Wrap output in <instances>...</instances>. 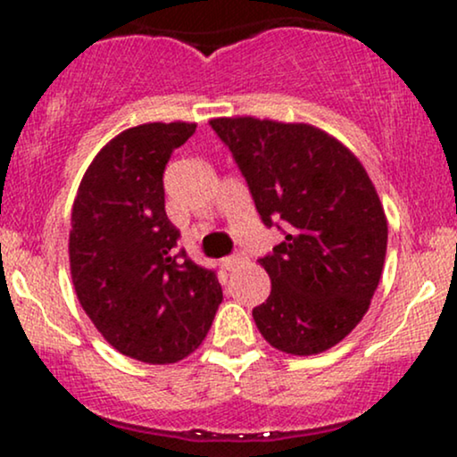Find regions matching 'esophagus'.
Listing matches in <instances>:
<instances>
[{"mask_svg": "<svg viewBox=\"0 0 457 457\" xmlns=\"http://www.w3.org/2000/svg\"><path fill=\"white\" fill-rule=\"evenodd\" d=\"M245 262H246V255L245 253H234L232 258L225 260V269L234 270V269H238V266H243Z\"/></svg>", "mask_w": 457, "mask_h": 457, "instance_id": "obj_1", "label": "esophagus"}]
</instances>
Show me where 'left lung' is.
Masks as SVG:
<instances>
[{
    "instance_id": "8db88e82",
    "label": "left lung",
    "mask_w": 457,
    "mask_h": 457,
    "mask_svg": "<svg viewBox=\"0 0 457 457\" xmlns=\"http://www.w3.org/2000/svg\"><path fill=\"white\" fill-rule=\"evenodd\" d=\"M211 127L262 221L286 232L258 260L272 286L253 309L255 327L287 354L333 348L363 320L385 266L389 228L374 182L342 141L312 124L236 115Z\"/></svg>"
}]
</instances>
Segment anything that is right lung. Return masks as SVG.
<instances>
[{
	"label": "right lung",
	"instance_id": "add662e5",
	"mask_svg": "<svg viewBox=\"0 0 457 457\" xmlns=\"http://www.w3.org/2000/svg\"><path fill=\"white\" fill-rule=\"evenodd\" d=\"M195 122H150L103 145L79 185L68 258L83 312L118 353L170 365L197 348L223 301L214 270L174 246L162 171Z\"/></svg>",
	"mask_w": 457,
	"mask_h": 457
}]
</instances>
